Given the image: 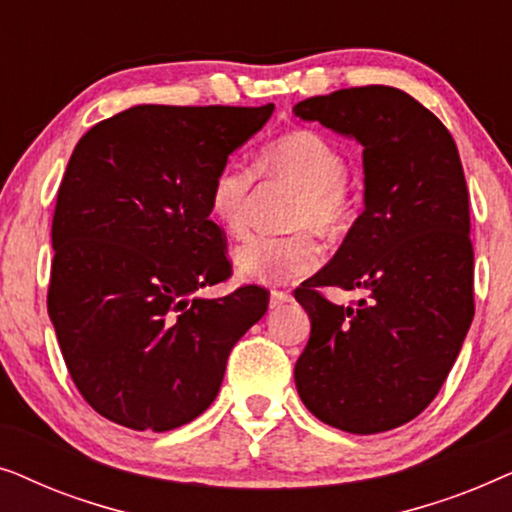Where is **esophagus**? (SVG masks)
Returning a JSON list of instances; mask_svg holds the SVG:
<instances>
[{"label":"esophagus","instance_id":"34e87169","mask_svg":"<svg viewBox=\"0 0 512 512\" xmlns=\"http://www.w3.org/2000/svg\"><path fill=\"white\" fill-rule=\"evenodd\" d=\"M291 300H293V296L289 291H270V307H272V310H277V307L291 303Z\"/></svg>","mask_w":512,"mask_h":512}]
</instances>
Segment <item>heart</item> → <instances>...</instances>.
Returning a JSON list of instances; mask_svg holds the SVG:
<instances>
[{"mask_svg":"<svg viewBox=\"0 0 512 512\" xmlns=\"http://www.w3.org/2000/svg\"><path fill=\"white\" fill-rule=\"evenodd\" d=\"M256 170L298 186L293 200V226H314L326 235H340L354 219V202L347 191V160L331 139L317 130H291L258 153ZM254 174L228 165L209 188V214L230 235H242L249 223ZM324 249L310 228L291 235H249L233 249L235 270L261 284L289 282L312 272Z\"/></svg>","mask_w":512,"mask_h":512,"instance_id":"1","label":"heart"}]
</instances>
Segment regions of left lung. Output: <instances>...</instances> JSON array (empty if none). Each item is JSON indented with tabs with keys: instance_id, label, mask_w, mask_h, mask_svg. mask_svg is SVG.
<instances>
[{
	"instance_id": "1",
	"label": "left lung",
	"mask_w": 512,
	"mask_h": 512,
	"mask_svg": "<svg viewBox=\"0 0 512 512\" xmlns=\"http://www.w3.org/2000/svg\"><path fill=\"white\" fill-rule=\"evenodd\" d=\"M293 114L363 146V212L331 263L296 291L312 324L296 389L335 429H396L436 398L475 312L457 144L429 109L391 86L310 97ZM321 285L367 296L335 306Z\"/></svg>"
}]
</instances>
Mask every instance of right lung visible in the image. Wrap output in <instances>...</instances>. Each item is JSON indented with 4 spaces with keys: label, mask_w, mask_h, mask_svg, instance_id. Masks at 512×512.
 I'll return each mask as SVG.
<instances>
[{
    "label": "right lung",
    "mask_w": 512,
    "mask_h": 512,
    "mask_svg": "<svg viewBox=\"0 0 512 512\" xmlns=\"http://www.w3.org/2000/svg\"><path fill=\"white\" fill-rule=\"evenodd\" d=\"M272 111L137 104L76 144L53 214L48 317L76 389L111 422H193L219 394L230 349L268 310L258 286L198 291L230 277L209 188Z\"/></svg>",
    "instance_id": "right-lung-1"
}]
</instances>
